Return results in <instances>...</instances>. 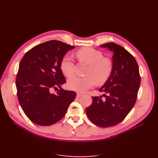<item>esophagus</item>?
<instances>
[{
	"mask_svg": "<svg viewBox=\"0 0 158 158\" xmlns=\"http://www.w3.org/2000/svg\"><path fill=\"white\" fill-rule=\"evenodd\" d=\"M82 95V94H80V93H77V94H76V97L77 98H80Z\"/></svg>",
	"mask_w": 158,
	"mask_h": 158,
	"instance_id": "1",
	"label": "esophagus"
}]
</instances>
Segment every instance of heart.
I'll return each mask as SVG.
<instances>
[{
  "mask_svg": "<svg viewBox=\"0 0 158 158\" xmlns=\"http://www.w3.org/2000/svg\"><path fill=\"white\" fill-rule=\"evenodd\" d=\"M78 58L89 64L86 76H74L68 80L69 88L78 92H84L92 88L96 83H103L109 78L113 69L111 60L104 57L101 51L92 47H83L76 52ZM74 62L72 55L67 54L60 61V69L67 77L74 74Z\"/></svg>",
  "mask_w": 158,
  "mask_h": 158,
  "instance_id": "obj_1",
  "label": "heart"
}]
</instances>
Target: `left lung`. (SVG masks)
<instances>
[{"label": "left lung", "mask_w": 158, "mask_h": 158, "mask_svg": "<svg viewBox=\"0 0 158 158\" xmlns=\"http://www.w3.org/2000/svg\"><path fill=\"white\" fill-rule=\"evenodd\" d=\"M113 52L111 75L99 89L105 94L92 97L85 112L89 120L100 127H110L122 122L135 106L140 85L137 62L130 52L114 43L100 45Z\"/></svg>", "instance_id": "obj_1"}]
</instances>
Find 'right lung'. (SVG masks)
Masks as SVG:
<instances>
[{"instance_id":"right-lung-1","label":"right lung","mask_w":158,"mask_h":158,"mask_svg":"<svg viewBox=\"0 0 158 158\" xmlns=\"http://www.w3.org/2000/svg\"><path fill=\"white\" fill-rule=\"evenodd\" d=\"M74 47L51 40L33 47L20 61L16 78L18 99L26 115L38 125L59 121L76 98L74 91L60 88L51 92L66 83L60 61Z\"/></svg>"}]
</instances>
